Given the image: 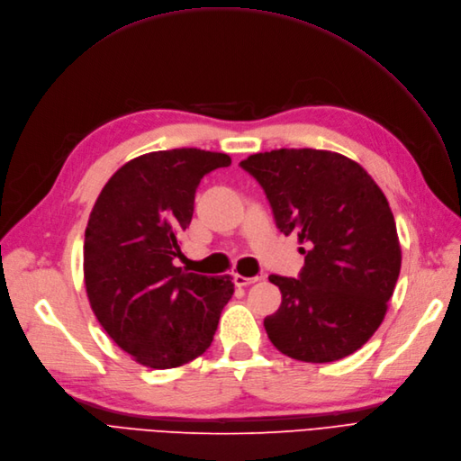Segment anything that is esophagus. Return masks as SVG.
I'll use <instances>...</instances> for the list:
<instances>
[{"instance_id": "esophagus-1", "label": "esophagus", "mask_w": 461, "mask_h": 461, "mask_svg": "<svg viewBox=\"0 0 461 461\" xmlns=\"http://www.w3.org/2000/svg\"><path fill=\"white\" fill-rule=\"evenodd\" d=\"M232 278H234V284H236L238 287H246V285L255 284L257 280H259V278H248V276H242V274H234Z\"/></svg>"}]
</instances>
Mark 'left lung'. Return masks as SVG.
Returning <instances> with one entry per match:
<instances>
[{
  "label": "left lung",
  "mask_w": 461,
  "mask_h": 461,
  "mask_svg": "<svg viewBox=\"0 0 461 461\" xmlns=\"http://www.w3.org/2000/svg\"><path fill=\"white\" fill-rule=\"evenodd\" d=\"M263 187L285 236L304 246L299 278L270 274L282 291L265 318L282 354L329 363L354 354L380 327L392 299L401 246L388 200L357 162L320 149H274L240 162Z\"/></svg>",
  "instance_id": "8db88e82"
}]
</instances>
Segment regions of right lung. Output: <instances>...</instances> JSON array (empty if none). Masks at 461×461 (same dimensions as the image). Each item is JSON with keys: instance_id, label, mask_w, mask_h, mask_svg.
<instances>
[{"instance_id": "obj_1", "label": "right lung", "mask_w": 461, "mask_h": 461, "mask_svg": "<svg viewBox=\"0 0 461 461\" xmlns=\"http://www.w3.org/2000/svg\"><path fill=\"white\" fill-rule=\"evenodd\" d=\"M230 157L183 147L141 155L105 183L85 230V285L105 333L151 369H174L210 348L230 276L174 267L200 179Z\"/></svg>"}]
</instances>
